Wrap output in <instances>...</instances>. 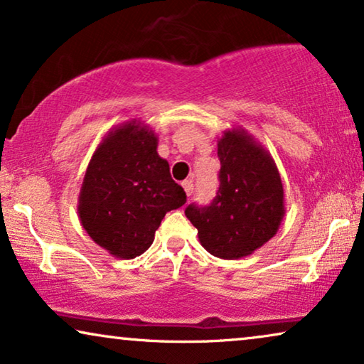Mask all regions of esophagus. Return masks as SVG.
Listing matches in <instances>:
<instances>
[{
	"mask_svg": "<svg viewBox=\"0 0 364 364\" xmlns=\"http://www.w3.org/2000/svg\"><path fill=\"white\" fill-rule=\"evenodd\" d=\"M182 187H183V191H186L187 196L191 197L192 193H193V182L191 181V178H187V181H183V182H182Z\"/></svg>",
	"mask_w": 364,
	"mask_h": 364,
	"instance_id": "obj_1",
	"label": "esophagus"
}]
</instances>
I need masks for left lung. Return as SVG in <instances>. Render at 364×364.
Returning <instances> with one entry per match:
<instances>
[{"mask_svg": "<svg viewBox=\"0 0 364 364\" xmlns=\"http://www.w3.org/2000/svg\"><path fill=\"white\" fill-rule=\"evenodd\" d=\"M220 187L210 205H188L186 217L202 247L213 257L235 260L252 255L275 237L285 215V193L270 152L245 129L218 139Z\"/></svg>", "mask_w": 364, "mask_h": 364, "instance_id": "1", "label": "left lung"}]
</instances>
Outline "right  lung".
Here are the masks:
<instances>
[{"mask_svg":"<svg viewBox=\"0 0 364 364\" xmlns=\"http://www.w3.org/2000/svg\"><path fill=\"white\" fill-rule=\"evenodd\" d=\"M157 136L141 121L112 127L94 151L79 192L77 213L87 235L116 258H136L152 245L167 212L186 192L157 154Z\"/></svg>","mask_w":364,"mask_h":364,"instance_id":"obj_1","label":"right lung"}]
</instances>
